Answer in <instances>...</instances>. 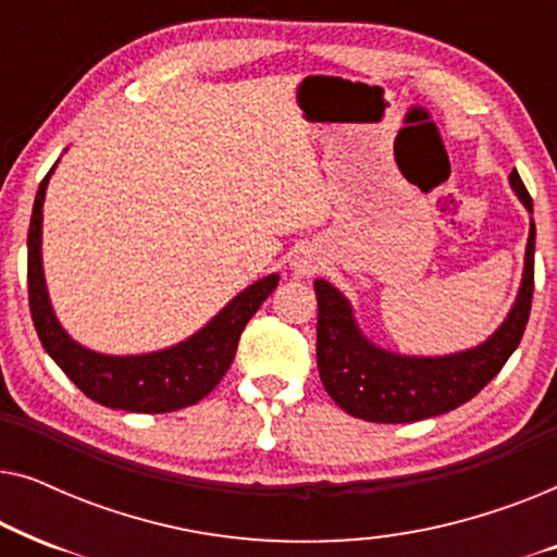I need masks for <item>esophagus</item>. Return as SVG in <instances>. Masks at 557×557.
Masks as SVG:
<instances>
[{
	"mask_svg": "<svg viewBox=\"0 0 557 557\" xmlns=\"http://www.w3.org/2000/svg\"><path fill=\"white\" fill-rule=\"evenodd\" d=\"M322 269H324V256H322V250H319L317 246L296 248V253L292 258L294 276L309 278V276H314V273H319Z\"/></svg>",
	"mask_w": 557,
	"mask_h": 557,
	"instance_id": "1",
	"label": "esophagus"
}]
</instances>
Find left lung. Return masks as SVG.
<instances>
[{"label": "left lung", "mask_w": 557, "mask_h": 557, "mask_svg": "<svg viewBox=\"0 0 557 557\" xmlns=\"http://www.w3.org/2000/svg\"><path fill=\"white\" fill-rule=\"evenodd\" d=\"M509 187L530 215L524 269L505 322L469 349L448 355H403L372 342L357 322L352 301L330 281L317 278V368L324 391L345 413L372 423H413L474 398L520 345L535 286V220L532 197L517 170Z\"/></svg>", "instance_id": "1"}]
</instances>
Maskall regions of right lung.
<instances>
[{"label": "right lung", "mask_w": 557, "mask_h": 557, "mask_svg": "<svg viewBox=\"0 0 557 557\" xmlns=\"http://www.w3.org/2000/svg\"><path fill=\"white\" fill-rule=\"evenodd\" d=\"M58 162L40 182L27 233L29 314L45 352L90 400L106 408L128 413H170L202 400L231 368L240 332L278 286V273L253 281L208 324L172 347L141 355H106L81 345L60 324L42 269V205Z\"/></svg>", "instance_id": "add662e5"}]
</instances>
